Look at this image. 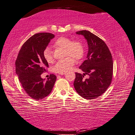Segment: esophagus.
Returning a JSON list of instances; mask_svg holds the SVG:
<instances>
[{"label": "esophagus", "mask_w": 135, "mask_h": 135, "mask_svg": "<svg viewBox=\"0 0 135 135\" xmlns=\"http://www.w3.org/2000/svg\"><path fill=\"white\" fill-rule=\"evenodd\" d=\"M59 74L60 75H64L65 74V73H59Z\"/></svg>", "instance_id": "obj_1"}]
</instances>
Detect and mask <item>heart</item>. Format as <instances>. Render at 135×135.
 Listing matches in <instances>:
<instances>
[{
	"label": "heart",
	"mask_w": 135,
	"mask_h": 135,
	"mask_svg": "<svg viewBox=\"0 0 135 135\" xmlns=\"http://www.w3.org/2000/svg\"><path fill=\"white\" fill-rule=\"evenodd\" d=\"M54 46L65 50L66 56L70 55L65 59L59 61L54 66V70L57 73H65L69 71L75 64V59L79 60L82 59L84 54V49L80 41H73L67 37H60L54 43ZM43 55L45 60L49 63L53 61V58L50 49L46 48L44 50ZM74 57L73 58L72 57Z\"/></svg>",
	"instance_id": "1"
}]
</instances>
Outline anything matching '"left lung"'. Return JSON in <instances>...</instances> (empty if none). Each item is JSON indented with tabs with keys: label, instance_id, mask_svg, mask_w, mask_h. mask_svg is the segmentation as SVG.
Instances as JSON below:
<instances>
[{
	"label": "left lung",
	"instance_id": "left-lung-1",
	"mask_svg": "<svg viewBox=\"0 0 135 135\" xmlns=\"http://www.w3.org/2000/svg\"><path fill=\"white\" fill-rule=\"evenodd\" d=\"M76 34L84 37L88 49L86 60L79 67L84 73H75L74 86L76 92L84 98H97L106 91L111 83L112 55L105 42L90 31L81 30L76 31ZM85 74L89 78L84 80Z\"/></svg>",
	"mask_w": 135,
	"mask_h": 135
}]
</instances>
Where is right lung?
I'll use <instances>...</instances> for the list:
<instances>
[{
	"mask_svg": "<svg viewBox=\"0 0 135 135\" xmlns=\"http://www.w3.org/2000/svg\"><path fill=\"white\" fill-rule=\"evenodd\" d=\"M54 37L49 33L35 34L23 44L16 61V73L20 83L34 99H41L49 95L56 81L54 74H50L47 80L41 76L49 67L43 55L44 50Z\"/></svg>",
	"mask_w": 135,
	"mask_h": 135,
	"instance_id": "obj_1",
	"label": "right lung"
}]
</instances>
